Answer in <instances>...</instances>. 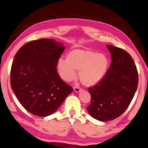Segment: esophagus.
<instances>
[{"label":"esophagus","mask_w":148,"mask_h":148,"mask_svg":"<svg viewBox=\"0 0 148 148\" xmlns=\"http://www.w3.org/2000/svg\"><path fill=\"white\" fill-rule=\"evenodd\" d=\"M82 89H80V88L79 87H74V91H75L76 93H78V92H80V91H81Z\"/></svg>","instance_id":"1"}]
</instances>
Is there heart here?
<instances>
[{"mask_svg":"<svg viewBox=\"0 0 148 148\" xmlns=\"http://www.w3.org/2000/svg\"><path fill=\"white\" fill-rule=\"evenodd\" d=\"M109 59L104 54L91 50L74 49L57 61V70L63 80L70 82L76 77V71H79L78 77L87 87L100 83L107 74Z\"/></svg>","mask_w":148,"mask_h":148,"instance_id":"obj_1","label":"heart"}]
</instances>
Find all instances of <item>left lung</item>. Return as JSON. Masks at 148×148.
I'll list each match as a JSON object with an SVG mask.
<instances>
[{"label": "left lung", "instance_id": "8db88e82", "mask_svg": "<svg viewBox=\"0 0 148 148\" xmlns=\"http://www.w3.org/2000/svg\"><path fill=\"white\" fill-rule=\"evenodd\" d=\"M112 62L107 74L98 85L89 88L91 103L88 113L97 120L106 121L118 117L126 111L138 86L135 63L128 52L107 45Z\"/></svg>", "mask_w": 148, "mask_h": 148}]
</instances>
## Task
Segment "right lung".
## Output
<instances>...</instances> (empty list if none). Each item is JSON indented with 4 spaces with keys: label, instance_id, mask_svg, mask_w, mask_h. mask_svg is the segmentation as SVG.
I'll return each instance as SVG.
<instances>
[{
    "label": "right lung",
    "instance_id": "right-lung-1",
    "mask_svg": "<svg viewBox=\"0 0 148 148\" xmlns=\"http://www.w3.org/2000/svg\"><path fill=\"white\" fill-rule=\"evenodd\" d=\"M65 48L55 40L40 39L24 45L15 55L11 87L20 104L33 115L54 113L72 92L56 68Z\"/></svg>",
    "mask_w": 148,
    "mask_h": 148
}]
</instances>
